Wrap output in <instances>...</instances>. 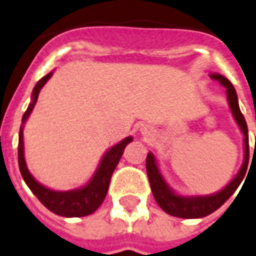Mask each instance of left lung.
I'll return each mask as SVG.
<instances>
[{
  "label": "left lung",
  "instance_id": "obj_1",
  "mask_svg": "<svg viewBox=\"0 0 256 256\" xmlns=\"http://www.w3.org/2000/svg\"><path fill=\"white\" fill-rule=\"evenodd\" d=\"M212 79L218 80L222 86L226 87L228 100L232 108L235 122H238L239 128L244 136V161L242 168L239 169L238 174L235 176L232 181L228 184L224 189L212 196H198V197H182L176 194L173 190L168 186L165 180L162 178L158 166H157L156 158L153 153H148L146 156V174H148L150 189H152L153 197L156 200L161 209L168 214L178 218H202L212 214L216 209H220L228 198L232 197L234 192L238 189V186L243 181V177L246 176L247 165H248V157H250V146H248V130H247L246 120L242 112L239 110L238 98L235 92L234 86L228 78L222 76L220 74H212Z\"/></svg>",
  "mask_w": 256,
  "mask_h": 256
}]
</instances>
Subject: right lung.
<instances>
[{"label": "right lung", "instance_id": "1", "mask_svg": "<svg viewBox=\"0 0 256 256\" xmlns=\"http://www.w3.org/2000/svg\"><path fill=\"white\" fill-rule=\"evenodd\" d=\"M52 75V72L47 74L38 83L36 84L32 90V102L28 104V110L24 114L22 118V124L20 128V140H18V165H20V170L24 177L26 185L30 188L32 193L36 194V197L40 200L47 209L52 212L54 214L62 216H86L92 214L104 201V198L107 196L108 186L111 181L112 173L118 166V161L122 158L124 148L126 144H130L132 141V138H126L122 141H120L118 145L112 146L107 153L104 154L98 170L90 182L86 186L76 190H68V192H55V190L47 189L44 185H40L38 181L34 180L30 172L28 170L26 162H24V124L28 120V115L32 114V108L36 106L38 95H40V88L46 84Z\"/></svg>", "mask_w": 256, "mask_h": 256}]
</instances>
